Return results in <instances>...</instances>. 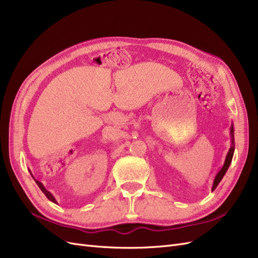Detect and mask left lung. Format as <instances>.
<instances>
[{"instance_id": "8db88e82", "label": "left lung", "mask_w": 258, "mask_h": 258, "mask_svg": "<svg viewBox=\"0 0 258 258\" xmlns=\"http://www.w3.org/2000/svg\"><path fill=\"white\" fill-rule=\"evenodd\" d=\"M230 135H231V145H230V148L229 150L227 152V155H226V159H225V162H224V165L223 167L221 168V170L217 173V176H215L214 178V181H213V185H212V190H214L215 188H217V186L219 185V183L221 182V180L223 179V177L225 176V173L229 167V165L231 163V160H232V156H234V152H235V138H234V124H231L230 126Z\"/></svg>"}]
</instances>
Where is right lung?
I'll list each match as a JSON object with an SVG mask.
<instances>
[{
  "mask_svg": "<svg viewBox=\"0 0 258 258\" xmlns=\"http://www.w3.org/2000/svg\"><path fill=\"white\" fill-rule=\"evenodd\" d=\"M36 182H37V184H38V186L40 187V189H41V190H43V192L45 193V195L47 196V198H48V199H50V201H51V202L55 203V199H54V197H53V196L51 195V193H50V192H48V190H47V189H46V188L44 187V185H43V184H41V183H40V182H38V181H36Z\"/></svg>",
  "mask_w": 258,
  "mask_h": 258,
  "instance_id": "right-lung-1",
  "label": "right lung"
}]
</instances>
